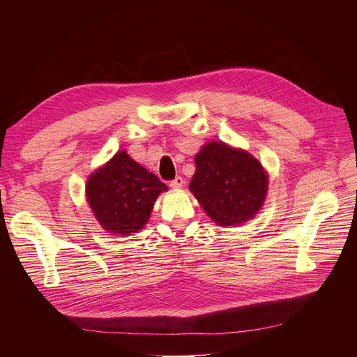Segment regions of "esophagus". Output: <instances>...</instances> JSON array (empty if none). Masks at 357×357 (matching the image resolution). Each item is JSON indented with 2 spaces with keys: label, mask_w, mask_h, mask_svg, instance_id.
Wrapping results in <instances>:
<instances>
[{
  "label": "esophagus",
  "mask_w": 357,
  "mask_h": 357,
  "mask_svg": "<svg viewBox=\"0 0 357 357\" xmlns=\"http://www.w3.org/2000/svg\"><path fill=\"white\" fill-rule=\"evenodd\" d=\"M183 185V179H182V176H176L175 179H172L171 182H169V186L171 188H174V189H178V188H181Z\"/></svg>",
  "instance_id": "obj_1"
}]
</instances>
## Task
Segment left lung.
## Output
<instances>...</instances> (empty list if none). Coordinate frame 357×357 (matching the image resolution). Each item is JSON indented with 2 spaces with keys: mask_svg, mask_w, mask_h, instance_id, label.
<instances>
[{
  "mask_svg": "<svg viewBox=\"0 0 357 357\" xmlns=\"http://www.w3.org/2000/svg\"><path fill=\"white\" fill-rule=\"evenodd\" d=\"M196 172L189 183L204 211L222 227L250 220L263 206L268 179L249 153L222 142L207 143L195 157Z\"/></svg>",
  "mask_w": 357,
  "mask_h": 357,
  "instance_id": "left-lung-1",
  "label": "left lung"
}]
</instances>
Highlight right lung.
Here are the masks:
<instances>
[{
  "instance_id": "add662e5",
  "label": "right lung",
  "mask_w": 357,
  "mask_h": 357,
  "mask_svg": "<svg viewBox=\"0 0 357 357\" xmlns=\"http://www.w3.org/2000/svg\"><path fill=\"white\" fill-rule=\"evenodd\" d=\"M167 185L133 161L126 151L97 169L87 182L89 204L104 229L129 235L143 228L157 196Z\"/></svg>"
}]
</instances>
